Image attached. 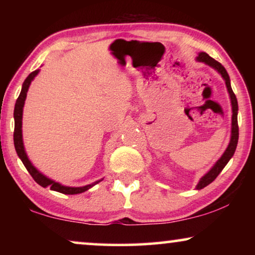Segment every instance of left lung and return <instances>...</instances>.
Here are the masks:
<instances>
[{
	"label": "left lung",
	"mask_w": 255,
	"mask_h": 255,
	"mask_svg": "<svg viewBox=\"0 0 255 255\" xmlns=\"http://www.w3.org/2000/svg\"><path fill=\"white\" fill-rule=\"evenodd\" d=\"M196 60L200 62H204L205 65L210 66L217 71L219 74L222 75L223 80L225 81L226 88H228V93L230 96V100H231V107H232V122H231V138H230V142L228 147L223 153V155L219 158L217 161L215 162V165L209 169L208 173H205L203 176L201 177L200 181H198L196 189H203L204 187H207L208 184H210L212 181H214L216 177L219 175V173L222 172L223 168L228 165L230 159L232 158L233 154H235L237 144H238V138H239V128H238V101H237V97L233 93L231 88V81H230V76L226 72V69L223 67L222 64H219L218 61H216L214 58H211L210 55L205 53V52H200L196 57Z\"/></svg>",
	"instance_id": "left-lung-1"
}]
</instances>
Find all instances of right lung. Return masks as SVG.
Here are the masks:
<instances>
[{"label": "right lung", "mask_w": 255, "mask_h": 255, "mask_svg": "<svg viewBox=\"0 0 255 255\" xmlns=\"http://www.w3.org/2000/svg\"><path fill=\"white\" fill-rule=\"evenodd\" d=\"M39 73V69L34 71L29 74V76L25 79V81L23 82L22 86V90H20V94L18 96V99L16 101L15 104V110H13V118H15V131H13V144H15V149L17 152V155L19 156V159L22 160L23 165L25 166V168L27 169V172L30 173V175L33 177V180L39 184V186L46 188L50 187L51 190L58 191V193L61 194H66V195H75V194H81L85 193L90 188L95 186L99 182H101L102 180L95 181V182L87 184V186L83 187H68V186H64V184L57 182V181L50 179L46 175H44L43 173H40L36 167L32 165V162L30 161V159L27 158V154L25 152V148H24V144H23V134H22V120H23V108H24V103H25V99H26V94L27 90H29V87L31 85V82L33 81V79L36 78Z\"/></svg>", "instance_id": "obj_1"}]
</instances>
